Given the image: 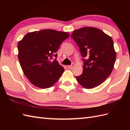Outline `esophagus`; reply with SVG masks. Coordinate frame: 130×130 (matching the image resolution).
<instances>
[{
	"mask_svg": "<svg viewBox=\"0 0 130 130\" xmlns=\"http://www.w3.org/2000/svg\"><path fill=\"white\" fill-rule=\"evenodd\" d=\"M74 63H72V64L71 65L68 66V68H69V69H72L74 68Z\"/></svg>",
	"mask_w": 130,
	"mask_h": 130,
	"instance_id": "1",
	"label": "esophagus"
}]
</instances>
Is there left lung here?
I'll return each instance as SVG.
<instances>
[{"label": "left lung", "instance_id": "left-lung-1", "mask_svg": "<svg viewBox=\"0 0 130 130\" xmlns=\"http://www.w3.org/2000/svg\"><path fill=\"white\" fill-rule=\"evenodd\" d=\"M71 37L83 58V72L77 81L87 89L100 85L111 74L116 59L112 38L94 27L75 30Z\"/></svg>", "mask_w": 130, "mask_h": 130}]
</instances>
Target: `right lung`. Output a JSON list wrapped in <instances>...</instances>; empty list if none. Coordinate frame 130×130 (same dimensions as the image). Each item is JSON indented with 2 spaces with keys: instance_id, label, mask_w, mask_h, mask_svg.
Returning a JSON list of instances; mask_svg holds the SVG:
<instances>
[{
  "instance_id": "1",
  "label": "right lung",
  "mask_w": 130,
  "mask_h": 130,
  "mask_svg": "<svg viewBox=\"0 0 130 130\" xmlns=\"http://www.w3.org/2000/svg\"><path fill=\"white\" fill-rule=\"evenodd\" d=\"M69 36L67 32L43 29L28 33L18 42L19 61L32 84L46 89L57 82L64 68L56 60V52Z\"/></svg>"
}]
</instances>
